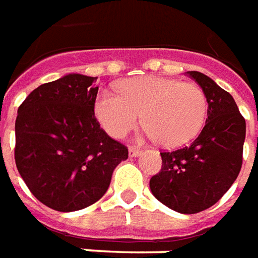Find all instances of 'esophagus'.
<instances>
[{"instance_id": "34e87169", "label": "esophagus", "mask_w": 258, "mask_h": 258, "mask_svg": "<svg viewBox=\"0 0 258 258\" xmlns=\"http://www.w3.org/2000/svg\"><path fill=\"white\" fill-rule=\"evenodd\" d=\"M140 154H142V150L138 149V147H131L129 149V155L131 157H139Z\"/></svg>"}]
</instances>
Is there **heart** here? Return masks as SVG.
<instances>
[{"instance_id":"b5f03b06","label":"heart","mask_w":258,"mask_h":258,"mask_svg":"<svg viewBox=\"0 0 258 258\" xmlns=\"http://www.w3.org/2000/svg\"><path fill=\"white\" fill-rule=\"evenodd\" d=\"M118 93L103 91L94 104L97 119L112 138L126 136L143 115L150 138L172 149L196 138L207 118V97L193 83L150 75L120 82Z\"/></svg>"}]
</instances>
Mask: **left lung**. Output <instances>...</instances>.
Instances as JSON below:
<instances>
[{
	"mask_svg": "<svg viewBox=\"0 0 258 258\" xmlns=\"http://www.w3.org/2000/svg\"><path fill=\"white\" fill-rule=\"evenodd\" d=\"M207 97L202 133L189 146L160 153L161 171L150 179L157 200L182 214L207 210L225 195L240 172L246 120L233 97L202 72H187Z\"/></svg>",
	"mask_w": 258,
	"mask_h": 258,
	"instance_id": "8db88e82",
	"label": "left lung"
}]
</instances>
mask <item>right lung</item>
<instances>
[{"label":"right lung","instance_id":"1","mask_svg":"<svg viewBox=\"0 0 258 258\" xmlns=\"http://www.w3.org/2000/svg\"><path fill=\"white\" fill-rule=\"evenodd\" d=\"M97 78L71 74L38 86L18 108L15 162L33 196L69 213L94 204L127 158L94 116Z\"/></svg>","mask_w":258,"mask_h":258}]
</instances>
